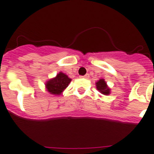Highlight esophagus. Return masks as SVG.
Wrapping results in <instances>:
<instances>
[{"label":"esophagus","mask_w":154,"mask_h":154,"mask_svg":"<svg viewBox=\"0 0 154 154\" xmlns=\"http://www.w3.org/2000/svg\"><path fill=\"white\" fill-rule=\"evenodd\" d=\"M89 77H90V75L89 74H86L83 76H80V78H83V79H89Z\"/></svg>","instance_id":"obj_1"}]
</instances>
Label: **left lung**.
<instances>
[{
	"label": "left lung",
	"instance_id": "left-lung-1",
	"mask_svg": "<svg viewBox=\"0 0 154 154\" xmlns=\"http://www.w3.org/2000/svg\"><path fill=\"white\" fill-rule=\"evenodd\" d=\"M96 88L97 90L103 95H110L111 93V88H109L107 82L103 79H100L97 82H96Z\"/></svg>",
	"mask_w": 154,
	"mask_h": 154
}]
</instances>
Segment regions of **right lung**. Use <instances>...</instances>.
<instances>
[{
    "instance_id": "right-lung-1",
    "label": "right lung",
    "mask_w": 154,
    "mask_h": 154,
    "mask_svg": "<svg viewBox=\"0 0 154 154\" xmlns=\"http://www.w3.org/2000/svg\"><path fill=\"white\" fill-rule=\"evenodd\" d=\"M72 79L69 78L66 74L60 72L55 77L47 80L45 82L46 90L52 95H61L62 92L68 87Z\"/></svg>"
}]
</instances>
